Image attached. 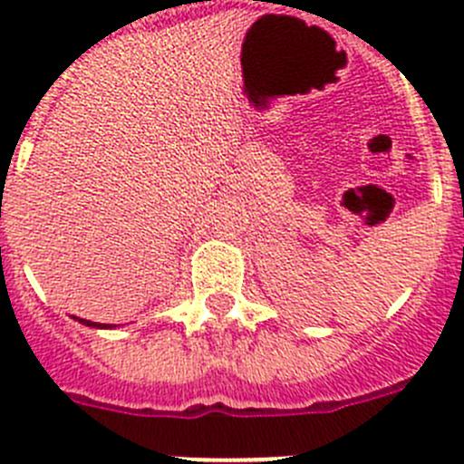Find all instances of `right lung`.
<instances>
[{
	"label": "right lung",
	"instance_id": "add662e5",
	"mask_svg": "<svg viewBox=\"0 0 464 464\" xmlns=\"http://www.w3.org/2000/svg\"><path fill=\"white\" fill-rule=\"evenodd\" d=\"M80 320L82 324H86V327H98V330H111V324H102V323H91V320H84V318H75Z\"/></svg>",
	"mask_w": 464,
	"mask_h": 464
}]
</instances>
